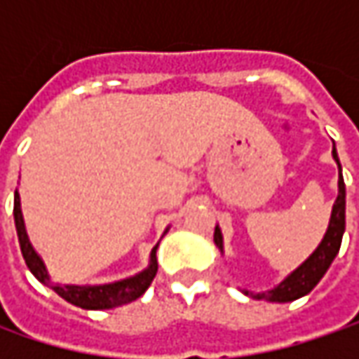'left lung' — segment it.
I'll list each match as a JSON object with an SVG mask.
<instances>
[{
    "instance_id": "left-lung-1",
    "label": "left lung",
    "mask_w": 359,
    "mask_h": 359,
    "mask_svg": "<svg viewBox=\"0 0 359 359\" xmlns=\"http://www.w3.org/2000/svg\"><path fill=\"white\" fill-rule=\"evenodd\" d=\"M332 156L336 159L339 168V180H338V198L336 203L332 208V217H330V226L325 231L324 240L322 243L316 248V252L299 266L294 269L280 285H276L273 290H269L266 294H250L248 290L243 292L245 296H252L255 299H268V302H294L297 297L310 294L311 290L318 285V282L324 278V273L327 268L332 266L334 257L338 255L339 245H341V236H344V229H346V186H344V177H341V165H339L338 151H336V145L332 149ZM214 241L215 245L219 248V252L224 254V238H222V231L215 226L214 231Z\"/></svg>"
}]
</instances>
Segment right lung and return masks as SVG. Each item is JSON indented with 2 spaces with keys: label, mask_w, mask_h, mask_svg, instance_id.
<instances>
[{
  "label": "right lung",
  "mask_w": 359,
  "mask_h": 359,
  "mask_svg": "<svg viewBox=\"0 0 359 359\" xmlns=\"http://www.w3.org/2000/svg\"><path fill=\"white\" fill-rule=\"evenodd\" d=\"M13 217H15V229H18V238H20L21 254H23V259H25L27 268H29V271L34 273L39 282L49 285L51 282H49L46 266H43L41 257L35 254V250L29 243V238H27V231H25L18 189H15V198H13ZM156 250H158V245L151 250L149 266L144 271H140L137 276L128 278V280L104 283V285H60V283H55L51 287L65 302L74 304L77 308H83V310H109V308H118V306H123V304H130V302L137 299L144 294L145 290L149 287V283L154 282L156 273H158Z\"/></svg>",
  "instance_id": "right-lung-1"
}]
</instances>
